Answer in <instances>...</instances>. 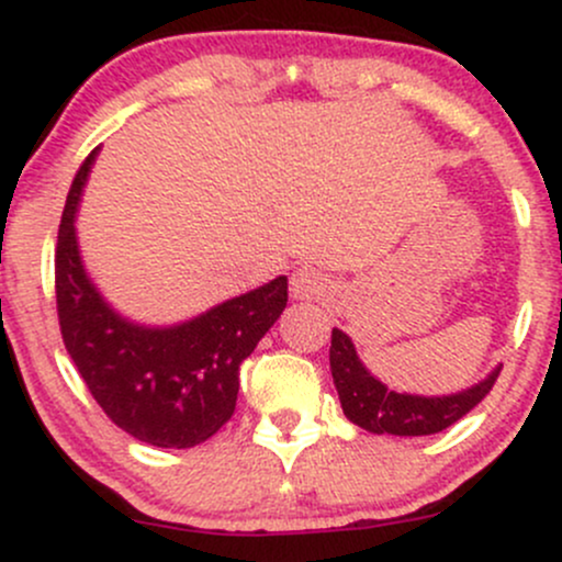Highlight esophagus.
I'll return each instance as SVG.
<instances>
[{
  "label": "esophagus",
  "instance_id": "1",
  "mask_svg": "<svg viewBox=\"0 0 562 562\" xmlns=\"http://www.w3.org/2000/svg\"><path fill=\"white\" fill-rule=\"evenodd\" d=\"M325 293H327V277L322 274L319 269L303 267L290 277V295H293L295 301H312Z\"/></svg>",
  "mask_w": 562,
  "mask_h": 562
}]
</instances>
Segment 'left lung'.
Returning <instances> with one entry per match:
<instances>
[{
    "mask_svg": "<svg viewBox=\"0 0 562 562\" xmlns=\"http://www.w3.org/2000/svg\"><path fill=\"white\" fill-rule=\"evenodd\" d=\"M330 370L335 389H338L344 415L359 428L370 434L391 436H430L454 425L465 417L473 406H479L486 393L494 389L502 367L492 370L481 383L470 385L449 396H415L398 393L383 385L357 357L351 338L338 327H333L330 340Z\"/></svg>",
    "mask_w": 562,
    "mask_h": 562,
    "instance_id": "1",
    "label": "left lung"
}]
</instances>
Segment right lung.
Instances as JSON below:
<instances>
[{"mask_svg":"<svg viewBox=\"0 0 562 562\" xmlns=\"http://www.w3.org/2000/svg\"><path fill=\"white\" fill-rule=\"evenodd\" d=\"M100 147L70 184L55 250L63 344L94 402L139 441L190 449L235 412L240 364L288 306V277L171 327H145L113 312L89 280L76 240V211Z\"/></svg>","mask_w":562,"mask_h":562,"instance_id":"right-lung-1","label":"right lung"}]
</instances>
